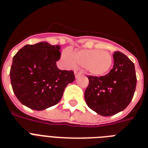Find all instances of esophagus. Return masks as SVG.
I'll return each mask as SVG.
<instances>
[{"label": "esophagus", "instance_id": "esophagus-1", "mask_svg": "<svg viewBox=\"0 0 148 148\" xmlns=\"http://www.w3.org/2000/svg\"><path fill=\"white\" fill-rule=\"evenodd\" d=\"M74 74H75V78H78L79 75H82V73L81 72H78V71H75L74 72Z\"/></svg>", "mask_w": 148, "mask_h": 148}]
</instances>
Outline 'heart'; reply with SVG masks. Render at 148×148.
Listing matches in <instances>:
<instances>
[{
	"label": "heart",
	"mask_w": 148,
	"mask_h": 148,
	"mask_svg": "<svg viewBox=\"0 0 148 148\" xmlns=\"http://www.w3.org/2000/svg\"><path fill=\"white\" fill-rule=\"evenodd\" d=\"M61 61L66 67L74 68L80 64L86 71L95 76L108 73L113 65V57L108 52L96 49H82L73 53L65 49L61 53Z\"/></svg>",
	"instance_id": "obj_1"
}]
</instances>
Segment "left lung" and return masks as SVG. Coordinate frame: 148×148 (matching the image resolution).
<instances>
[{
  "label": "left lung",
  "mask_w": 148,
  "mask_h": 148,
  "mask_svg": "<svg viewBox=\"0 0 148 148\" xmlns=\"http://www.w3.org/2000/svg\"><path fill=\"white\" fill-rule=\"evenodd\" d=\"M114 64L108 74L87 76L89 85L84 92L87 106L103 116L124 110L131 101L136 86L134 64L120 52L113 54Z\"/></svg>",
  "instance_id": "left-lung-1"
}]
</instances>
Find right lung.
<instances>
[{
  "instance_id": "right-lung-1",
  "label": "right lung",
  "mask_w": 148,
  "mask_h": 148,
  "mask_svg": "<svg viewBox=\"0 0 148 148\" xmlns=\"http://www.w3.org/2000/svg\"><path fill=\"white\" fill-rule=\"evenodd\" d=\"M61 47L46 41L26 45L12 60L10 79L13 92L30 109L43 110L56 105L68 84L75 80L73 71L61 70Z\"/></svg>"
}]
</instances>
